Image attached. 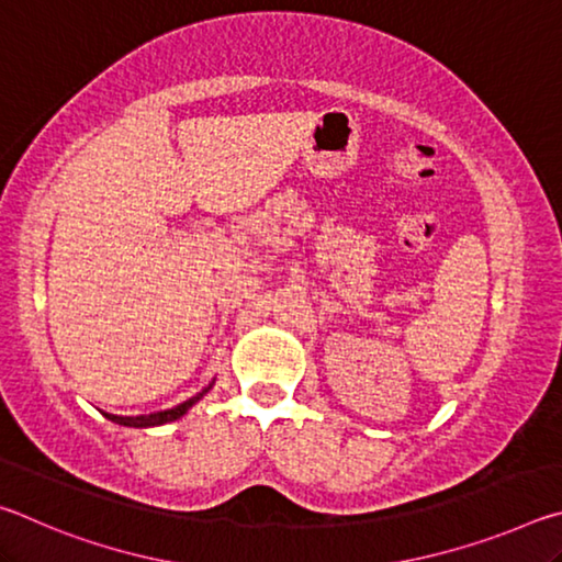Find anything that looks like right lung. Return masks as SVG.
Listing matches in <instances>:
<instances>
[{"label": "right lung", "instance_id": "obj_1", "mask_svg": "<svg viewBox=\"0 0 562 562\" xmlns=\"http://www.w3.org/2000/svg\"><path fill=\"white\" fill-rule=\"evenodd\" d=\"M205 392H207V389H205ZM203 394H198L193 398H188V402L178 404L173 408H166V412H158V414H148V416H113V414H106V418H111V422H116L121 426H136V429H148V426H160V424L176 422V418L183 416L195 402H201Z\"/></svg>", "mask_w": 562, "mask_h": 562}]
</instances>
